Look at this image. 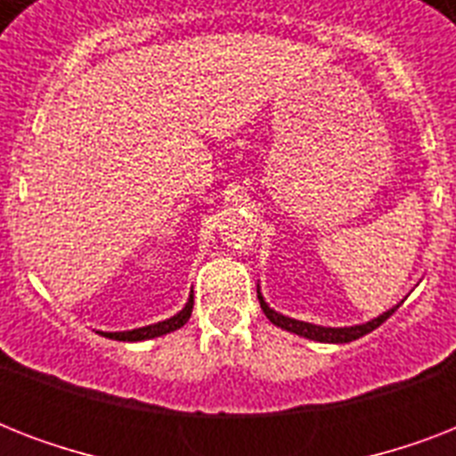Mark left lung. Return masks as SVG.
Wrapping results in <instances>:
<instances>
[{
	"instance_id": "1",
	"label": "left lung",
	"mask_w": 456,
	"mask_h": 456,
	"mask_svg": "<svg viewBox=\"0 0 456 456\" xmlns=\"http://www.w3.org/2000/svg\"><path fill=\"white\" fill-rule=\"evenodd\" d=\"M257 300H260V307H263L265 317L270 319L272 324L279 326V329H284V331H291L296 336H303V338H310V340H319V343H350V340H357L362 336H367L369 331H374L376 326H381L386 319L393 314V312L400 307V303L395 307H390L386 310L383 314L379 317L369 319L364 324H354V326H319V324H310V322H300V319H293V317H286L281 312L272 310L270 305L265 303L263 293H260V286H257Z\"/></svg>"
}]
</instances>
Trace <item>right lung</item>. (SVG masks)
<instances>
[{"mask_svg":"<svg viewBox=\"0 0 456 456\" xmlns=\"http://www.w3.org/2000/svg\"><path fill=\"white\" fill-rule=\"evenodd\" d=\"M193 310V291L189 293V300L177 314H172L170 319H163V322H156V324L142 326V329H130V331H99L102 336L110 340H123V343H137V340H149V338H158V336H165V333L177 331L182 326L189 322Z\"/></svg>","mask_w":456,"mask_h":456,"instance_id":"obj_1","label":"right lung"}]
</instances>
